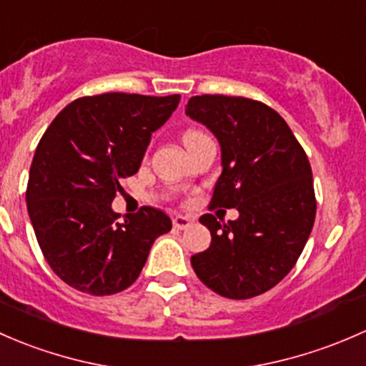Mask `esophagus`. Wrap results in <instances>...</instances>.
<instances>
[{"mask_svg":"<svg viewBox=\"0 0 366 366\" xmlns=\"http://www.w3.org/2000/svg\"><path fill=\"white\" fill-rule=\"evenodd\" d=\"M172 224H174L176 229L183 231V229H188L192 224H194V218L184 217V214H178V217L172 218Z\"/></svg>","mask_w":366,"mask_h":366,"instance_id":"obj_1","label":"esophagus"}]
</instances>
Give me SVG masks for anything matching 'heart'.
Masks as SVG:
<instances>
[{
    "label": "heart",
    "mask_w": 366,
    "mask_h": 366,
    "mask_svg": "<svg viewBox=\"0 0 366 366\" xmlns=\"http://www.w3.org/2000/svg\"><path fill=\"white\" fill-rule=\"evenodd\" d=\"M199 134H201V132H197V130H188V132H187V134H184V135H183V141H184V142H187V141H188V139L195 137V135H199Z\"/></svg>",
    "instance_id": "obj_1"
}]
</instances>
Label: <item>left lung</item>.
Wrapping results in <instances>:
<instances>
[{"mask_svg": "<svg viewBox=\"0 0 366 366\" xmlns=\"http://www.w3.org/2000/svg\"><path fill=\"white\" fill-rule=\"evenodd\" d=\"M187 116L213 132L222 174L209 208H236L239 217L209 229L208 250L192 255L199 280L217 295L248 300L269 291L296 264L315 220L314 179L307 153L285 119L257 100L201 95Z\"/></svg>", "mask_w": 366, "mask_h": 366, "instance_id": "obj_1", "label": "left lung"}]
</instances>
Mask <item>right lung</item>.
<instances>
[{
	"mask_svg": "<svg viewBox=\"0 0 366 366\" xmlns=\"http://www.w3.org/2000/svg\"><path fill=\"white\" fill-rule=\"evenodd\" d=\"M179 95L104 93L82 97L54 118L29 169V220L45 261L65 284L93 296L125 291L141 274L158 236L171 231L164 211L142 206L118 222L111 208L119 179L135 174Z\"/></svg>",
	"mask_w": 366,
	"mask_h": 366,
	"instance_id": "add662e5",
	"label": "right lung"
}]
</instances>
